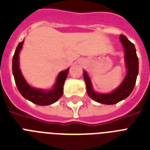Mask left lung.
<instances>
[{"instance_id": "obj_1", "label": "left lung", "mask_w": 150, "mask_h": 150, "mask_svg": "<svg viewBox=\"0 0 150 150\" xmlns=\"http://www.w3.org/2000/svg\"><path fill=\"white\" fill-rule=\"evenodd\" d=\"M122 44L125 53V64L127 69L126 77L115 90L109 93L96 92L92 87V81L86 71H83L87 93L90 98L96 102L105 105H113L126 98L131 94L136 85L139 73V60L136 55V47L133 44L123 35L119 37Z\"/></svg>"}]
</instances>
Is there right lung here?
Listing matches in <instances>:
<instances>
[{"mask_svg": "<svg viewBox=\"0 0 150 150\" xmlns=\"http://www.w3.org/2000/svg\"><path fill=\"white\" fill-rule=\"evenodd\" d=\"M23 44L24 41H21L18 44L12 60V71L18 91L24 98L36 105H48L53 104L62 96L63 86L68 76L69 69L59 72L55 83L52 89L45 90L31 87L24 78L19 67V54L23 47Z\"/></svg>", "mask_w": 150, "mask_h": 150, "instance_id": "1", "label": "right lung"}]
</instances>
